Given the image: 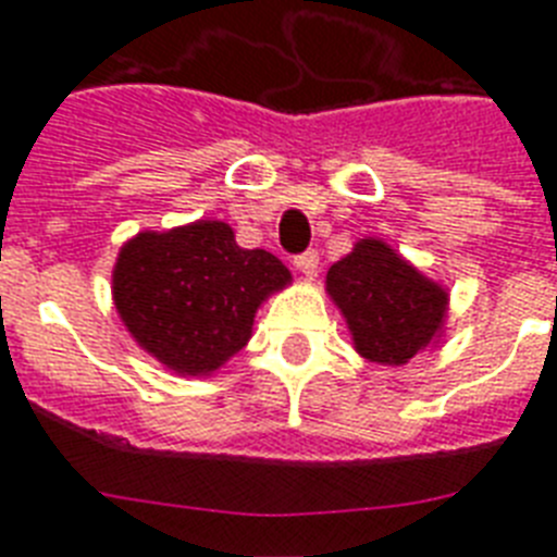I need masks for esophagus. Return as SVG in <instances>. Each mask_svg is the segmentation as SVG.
<instances>
[{
	"label": "esophagus",
	"mask_w": 557,
	"mask_h": 557,
	"mask_svg": "<svg viewBox=\"0 0 557 557\" xmlns=\"http://www.w3.org/2000/svg\"><path fill=\"white\" fill-rule=\"evenodd\" d=\"M293 264H296V270H299L305 278H313L315 270H319V256H315V252H301Z\"/></svg>",
	"instance_id": "1"
}]
</instances>
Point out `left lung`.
<instances>
[{
	"label": "left lung",
	"instance_id": "obj_1",
	"mask_svg": "<svg viewBox=\"0 0 557 557\" xmlns=\"http://www.w3.org/2000/svg\"><path fill=\"white\" fill-rule=\"evenodd\" d=\"M324 290L348 324L354 350L368 362L399 368L446 336L448 287L382 238H359L331 264Z\"/></svg>",
	"mask_w": 557,
	"mask_h": 557
}]
</instances>
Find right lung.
<instances>
[{"instance_id": "right-lung-1", "label": "right lung", "mask_w": 557, "mask_h": 557, "mask_svg": "<svg viewBox=\"0 0 557 557\" xmlns=\"http://www.w3.org/2000/svg\"><path fill=\"white\" fill-rule=\"evenodd\" d=\"M293 284L267 250H244L233 226L201 218L140 230L111 267V299L137 348L177 376H212L252 339L258 307Z\"/></svg>"}]
</instances>
